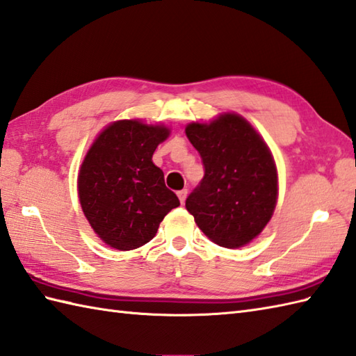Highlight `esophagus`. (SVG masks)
<instances>
[{
	"label": "esophagus",
	"instance_id": "34e87169",
	"mask_svg": "<svg viewBox=\"0 0 356 356\" xmlns=\"http://www.w3.org/2000/svg\"><path fill=\"white\" fill-rule=\"evenodd\" d=\"M177 195H178V198H179V202L184 204L186 198H187V188H183V191H179Z\"/></svg>",
	"mask_w": 356,
	"mask_h": 356
}]
</instances>
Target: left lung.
I'll return each instance as SVG.
<instances>
[{"instance_id":"left-lung-1","label":"left lung","mask_w":356,"mask_h":356,"mask_svg":"<svg viewBox=\"0 0 356 356\" xmlns=\"http://www.w3.org/2000/svg\"><path fill=\"white\" fill-rule=\"evenodd\" d=\"M186 136L204 164V178L186 209L210 241L239 248L257 238L275 209L277 169L257 131L234 113L191 123Z\"/></svg>"}]
</instances>
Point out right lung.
Instances as JSON below:
<instances>
[{
	"label": "right lung",
	"mask_w": 356,
	"mask_h": 356,
	"mask_svg": "<svg viewBox=\"0 0 356 356\" xmlns=\"http://www.w3.org/2000/svg\"><path fill=\"white\" fill-rule=\"evenodd\" d=\"M169 134L163 124L118 120L86 152L77 178L79 201L94 233L109 247L129 251L147 243L179 205L152 161Z\"/></svg>",
	"instance_id": "add662e5"
}]
</instances>
